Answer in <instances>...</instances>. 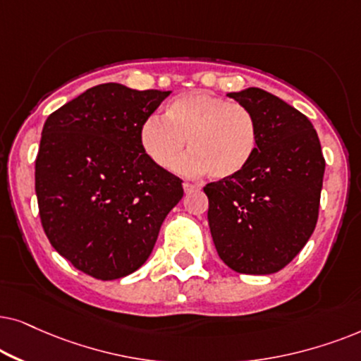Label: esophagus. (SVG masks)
Returning a JSON list of instances; mask_svg holds the SVG:
<instances>
[{
  "label": "esophagus",
  "instance_id": "obj_1",
  "mask_svg": "<svg viewBox=\"0 0 361 361\" xmlns=\"http://www.w3.org/2000/svg\"><path fill=\"white\" fill-rule=\"evenodd\" d=\"M183 190H185V193L188 195V193H193V191L198 190V186L193 185V183H190V181H185V183H183Z\"/></svg>",
  "mask_w": 361,
  "mask_h": 361
}]
</instances>
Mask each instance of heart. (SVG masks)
Masks as SVG:
<instances>
[{
	"label": "heart",
	"mask_w": 361,
	"mask_h": 361,
	"mask_svg": "<svg viewBox=\"0 0 361 361\" xmlns=\"http://www.w3.org/2000/svg\"><path fill=\"white\" fill-rule=\"evenodd\" d=\"M178 163L185 175L209 171L214 180H226L241 173L257 150L259 130L251 110L229 102L206 90L176 95L165 107V118L148 117L140 127V145L150 160L163 170Z\"/></svg>",
	"instance_id": "1"
}]
</instances>
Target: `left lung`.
<instances>
[{
    "label": "left lung",
    "mask_w": 361,
    "mask_h": 361,
    "mask_svg": "<svg viewBox=\"0 0 361 361\" xmlns=\"http://www.w3.org/2000/svg\"><path fill=\"white\" fill-rule=\"evenodd\" d=\"M228 95L251 110L259 142L239 175L204 186L211 236L226 266L267 276L314 233L325 160L314 125L292 105L259 87Z\"/></svg>",
    "instance_id": "1"
}]
</instances>
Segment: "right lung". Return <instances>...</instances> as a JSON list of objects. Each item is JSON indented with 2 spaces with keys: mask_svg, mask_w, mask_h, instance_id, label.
<instances>
[{
  "mask_svg": "<svg viewBox=\"0 0 361 361\" xmlns=\"http://www.w3.org/2000/svg\"><path fill=\"white\" fill-rule=\"evenodd\" d=\"M171 90L90 87L47 117L36 158V196L52 247L72 266L114 281L143 266L181 180L157 166L140 127Z\"/></svg>",
  "mask_w": 361,
  "mask_h": 361,
  "instance_id": "right-lung-1",
  "label": "right lung"
}]
</instances>
